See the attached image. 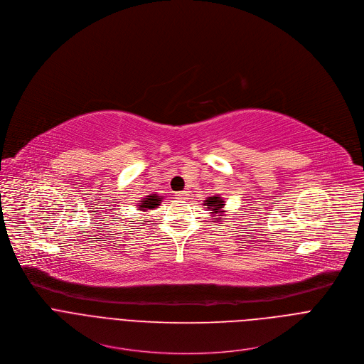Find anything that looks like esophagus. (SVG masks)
<instances>
[{"label": "esophagus", "mask_w": 364, "mask_h": 364, "mask_svg": "<svg viewBox=\"0 0 364 364\" xmlns=\"http://www.w3.org/2000/svg\"><path fill=\"white\" fill-rule=\"evenodd\" d=\"M176 196H178V199H188L189 198V192L188 191H182V192H178Z\"/></svg>", "instance_id": "obj_1"}]
</instances>
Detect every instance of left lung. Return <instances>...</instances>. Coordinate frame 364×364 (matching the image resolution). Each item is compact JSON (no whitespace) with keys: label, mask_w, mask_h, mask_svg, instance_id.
Returning a JSON list of instances; mask_svg holds the SVG:
<instances>
[{"label":"left lung","mask_w":364,"mask_h":364,"mask_svg":"<svg viewBox=\"0 0 364 364\" xmlns=\"http://www.w3.org/2000/svg\"><path fill=\"white\" fill-rule=\"evenodd\" d=\"M203 206L206 208V210H210L209 213H212L213 216H218L216 223H220L223 220V213H225L224 206H225V200L221 196H209L206 198V200H203Z\"/></svg>","instance_id":"8db88e82"}]
</instances>
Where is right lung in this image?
<instances>
[{
  "instance_id": "1",
  "label": "right lung",
  "mask_w": 364,
  "mask_h": 364,
  "mask_svg": "<svg viewBox=\"0 0 364 364\" xmlns=\"http://www.w3.org/2000/svg\"><path fill=\"white\" fill-rule=\"evenodd\" d=\"M162 199H164V196H159L158 193H151L146 198H143L141 200H139L136 208L140 212H148V210H152V209L158 208L162 203ZM146 223H149V221H146Z\"/></svg>"
}]
</instances>
